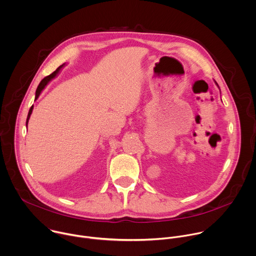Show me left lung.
Masks as SVG:
<instances>
[{
    "mask_svg": "<svg viewBox=\"0 0 256 256\" xmlns=\"http://www.w3.org/2000/svg\"><path fill=\"white\" fill-rule=\"evenodd\" d=\"M216 86H218V82H216Z\"/></svg>",
    "mask_w": 256,
    "mask_h": 256,
    "instance_id": "8db88e82",
    "label": "left lung"
}]
</instances>
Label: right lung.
Listing matches in <instances>:
<instances>
[{"mask_svg": "<svg viewBox=\"0 0 256 256\" xmlns=\"http://www.w3.org/2000/svg\"><path fill=\"white\" fill-rule=\"evenodd\" d=\"M66 64H62V66H60L52 74H50V76H46L44 78H42V82H40V84L38 86V88H36V96H34V100L40 96V92H42V90L46 88V86L52 80V78H54L56 76V74H58V72H60V70ZM32 108H34V106H30V110H28V118H26V126H28V120H30V114H32Z\"/></svg>", "mask_w": 256, "mask_h": 256, "instance_id": "obj_1", "label": "right lung"}]
</instances>
